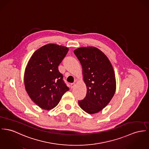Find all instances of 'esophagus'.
<instances>
[{
    "label": "esophagus",
    "mask_w": 149,
    "mask_h": 149,
    "mask_svg": "<svg viewBox=\"0 0 149 149\" xmlns=\"http://www.w3.org/2000/svg\"><path fill=\"white\" fill-rule=\"evenodd\" d=\"M74 86H75V84H74V83H72V84H70V87H71V88H73L74 87Z\"/></svg>",
    "instance_id": "34e87169"
}]
</instances>
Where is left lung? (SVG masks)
I'll list each match as a JSON object with an SVG mask.
<instances>
[{"instance_id": "left-lung-1", "label": "left lung", "mask_w": 149, "mask_h": 149, "mask_svg": "<svg viewBox=\"0 0 149 149\" xmlns=\"http://www.w3.org/2000/svg\"><path fill=\"white\" fill-rule=\"evenodd\" d=\"M82 68L87 92L79 100V107L89 114L103 109L113 97L116 79L113 67L106 55L94 47H80L74 51Z\"/></svg>"}]
</instances>
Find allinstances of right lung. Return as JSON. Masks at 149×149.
<instances>
[{"label":"right lung","mask_w":149,"mask_h":149,"mask_svg":"<svg viewBox=\"0 0 149 149\" xmlns=\"http://www.w3.org/2000/svg\"><path fill=\"white\" fill-rule=\"evenodd\" d=\"M68 50L56 44L46 45L36 51L28 63L24 73L25 89L30 99L42 109L55 107L69 90L58 70Z\"/></svg>","instance_id":"obj_1"}]
</instances>
